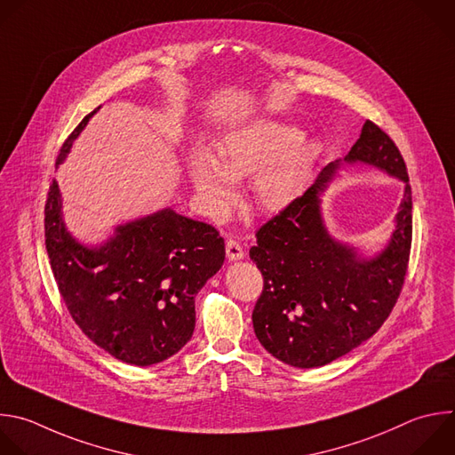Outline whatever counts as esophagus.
I'll list each match as a JSON object with an SVG mask.
<instances>
[{
	"instance_id": "obj_1",
	"label": "esophagus",
	"mask_w": 455,
	"mask_h": 455,
	"mask_svg": "<svg viewBox=\"0 0 455 455\" xmlns=\"http://www.w3.org/2000/svg\"><path fill=\"white\" fill-rule=\"evenodd\" d=\"M227 257H228V260H239L244 257V250L239 241H235V239L227 241Z\"/></svg>"
}]
</instances>
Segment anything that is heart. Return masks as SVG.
I'll return each instance as SVG.
<instances>
[{
	"label": "heart",
	"instance_id": "heart-1",
	"mask_svg": "<svg viewBox=\"0 0 455 455\" xmlns=\"http://www.w3.org/2000/svg\"><path fill=\"white\" fill-rule=\"evenodd\" d=\"M320 156V144L304 139L298 126L276 119H257L227 132L216 144V159L195 149L188 175L205 209L220 218L237 196L235 180L253 177L255 204L278 212L304 191Z\"/></svg>",
	"mask_w": 455,
	"mask_h": 455
}]
</instances>
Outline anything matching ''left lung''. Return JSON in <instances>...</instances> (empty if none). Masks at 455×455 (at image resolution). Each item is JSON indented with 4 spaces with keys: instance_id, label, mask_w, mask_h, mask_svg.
<instances>
[{
    "instance_id": "left-lung-1",
    "label": "left lung",
    "mask_w": 455,
    "mask_h": 455,
    "mask_svg": "<svg viewBox=\"0 0 455 455\" xmlns=\"http://www.w3.org/2000/svg\"><path fill=\"white\" fill-rule=\"evenodd\" d=\"M405 182L389 244L373 259L332 239L320 212V195L339 161L264 223L250 248L264 287L253 307V331L278 361L296 368L325 366L370 339L391 315L402 292L412 241V198L400 149L373 121L345 157Z\"/></svg>"
}]
</instances>
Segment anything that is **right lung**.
I'll list each match as a JSON object with an SVG mask.
<instances>
[{
  "instance_id": "1",
  "label": "right lung",
  "mask_w": 455,
  "mask_h": 455,
  "mask_svg": "<svg viewBox=\"0 0 455 455\" xmlns=\"http://www.w3.org/2000/svg\"><path fill=\"white\" fill-rule=\"evenodd\" d=\"M94 112L66 139L57 166ZM44 237L75 323L112 357L135 366L157 364L191 339L195 296L225 262L220 232L172 209L121 225L103 246L87 248L64 227L55 179L44 207Z\"/></svg>"
}]
</instances>
